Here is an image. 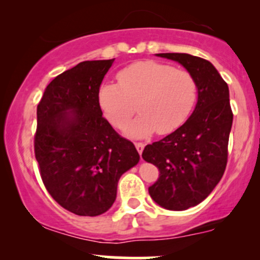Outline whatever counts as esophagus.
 Segmentation results:
<instances>
[{
  "label": "esophagus",
  "instance_id": "34e87169",
  "mask_svg": "<svg viewBox=\"0 0 260 260\" xmlns=\"http://www.w3.org/2000/svg\"><path fill=\"white\" fill-rule=\"evenodd\" d=\"M144 143H136V148H137V151H138V153L142 155V153H143V150H144Z\"/></svg>",
  "mask_w": 260,
  "mask_h": 260
}]
</instances>
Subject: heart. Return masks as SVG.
<instances>
[{
	"label": "heart",
	"mask_w": 260,
	"mask_h": 260,
	"mask_svg": "<svg viewBox=\"0 0 260 260\" xmlns=\"http://www.w3.org/2000/svg\"><path fill=\"white\" fill-rule=\"evenodd\" d=\"M194 77L184 70L156 61L128 66L117 74V84L105 82L98 88L99 109L112 126L122 128L136 112L139 115L124 127L133 139L154 132L168 134L186 122L197 101Z\"/></svg>",
	"instance_id": "obj_1"
}]
</instances>
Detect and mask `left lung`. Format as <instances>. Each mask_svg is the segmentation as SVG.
Listing matches in <instances>:
<instances>
[{
    "instance_id": "8db88e82",
    "label": "left lung",
    "mask_w": 260,
    "mask_h": 260,
    "mask_svg": "<svg viewBox=\"0 0 260 260\" xmlns=\"http://www.w3.org/2000/svg\"><path fill=\"white\" fill-rule=\"evenodd\" d=\"M178 62L194 77L198 99L189 118L164 139L149 144L142 157L160 176L149 194L168 210L198 205L221 180L228 162L232 115L226 82L213 63L188 53H156Z\"/></svg>"
}]
</instances>
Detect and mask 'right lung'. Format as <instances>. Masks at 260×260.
Here are the masks:
<instances>
[{
	"label": "right lung",
	"mask_w": 260,
	"mask_h": 260,
	"mask_svg": "<svg viewBox=\"0 0 260 260\" xmlns=\"http://www.w3.org/2000/svg\"><path fill=\"white\" fill-rule=\"evenodd\" d=\"M113 61H84L64 71L46 86L38 105L34 148L41 178L52 198L76 215L109 210L120 177L140 159L98 105V88Z\"/></svg>",
	"instance_id": "obj_1"
}]
</instances>
